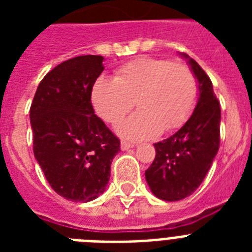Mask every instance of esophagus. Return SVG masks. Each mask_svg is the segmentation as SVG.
<instances>
[{
  "label": "esophagus",
  "mask_w": 252,
  "mask_h": 252,
  "mask_svg": "<svg viewBox=\"0 0 252 252\" xmlns=\"http://www.w3.org/2000/svg\"><path fill=\"white\" fill-rule=\"evenodd\" d=\"M122 150H126V149H130V148H133L134 144L132 142H126V141H122Z\"/></svg>",
  "instance_id": "34e87169"
}]
</instances>
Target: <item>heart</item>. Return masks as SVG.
<instances>
[{"label": "heart", "instance_id": "obj_1", "mask_svg": "<svg viewBox=\"0 0 252 252\" xmlns=\"http://www.w3.org/2000/svg\"><path fill=\"white\" fill-rule=\"evenodd\" d=\"M96 114L120 122L136 104L138 112L119 126L132 140L156 137L187 122L197 100V80L189 65L163 57H138L123 65L114 78L100 77L91 91Z\"/></svg>", "mask_w": 252, "mask_h": 252}]
</instances>
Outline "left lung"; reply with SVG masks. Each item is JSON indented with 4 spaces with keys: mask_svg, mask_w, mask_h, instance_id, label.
<instances>
[{
    "mask_svg": "<svg viewBox=\"0 0 252 252\" xmlns=\"http://www.w3.org/2000/svg\"><path fill=\"white\" fill-rule=\"evenodd\" d=\"M188 59L199 82V100L191 118L176 133L154 144L156 158L145 171L146 182L158 199L178 201L203 183L219 152L221 108L211 78L193 59Z\"/></svg>",
    "mask_w": 252,
    "mask_h": 252,
    "instance_id": "left-lung-1",
    "label": "left lung"
}]
</instances>
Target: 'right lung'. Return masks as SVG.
<instances>
[{"instance_id": "1", "label": "right lung", "mask_w": 252, "mask_h": 252, "mask_svg": "<svg viewBox=\"0 0 252 252\" xmlns=\"http://www.w3.org/2000/svg\"><path fill=\"white\" fill-rule=\"evenodd\" d=\"M103 56L61 63L40 81L30 108L33 154L53 191L87 203L102 195L120 140L94 114L91 91Z\"/></svg>"}]
</instances>
